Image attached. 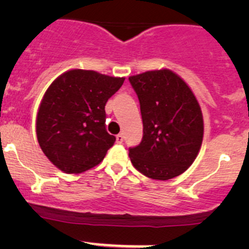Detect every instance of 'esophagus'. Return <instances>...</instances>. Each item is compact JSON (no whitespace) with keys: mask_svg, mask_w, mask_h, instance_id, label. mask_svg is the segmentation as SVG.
<instances>
[{"mask_svg":"<svg viewBox=\"0 0 249 249\" xmlns=\"http://www.w3.org/2000/svg\"><path fill=\"white\" fill-rule=\"evenodd\" d=\"M115 139H117V142L118 143H123V141H124V135H123V134H118L117 136H115Z\"/></svg>","mask_w":249,"mask_h":249,"instance_id":"34e87169","label":"esophagus"}]
</instances>
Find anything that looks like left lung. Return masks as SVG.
Instances as JSON below:
<instances>
[{"instance_id": "left-lung-1", "label": "left lung", "mask_w": 249, "mask_h": 249, "mask_svg": "<svg viewBox=\"0 0 249 249\" xmlns=\"http://www.w3.org/2000/svg\"><path fill=\"white\" fill-rule=\"evenodd\" d=\"M140 101L143 137L129 148L135 169L153 179L177 177L194 162L203 137L200 105L187 83L170 70L129 78Z\"/></svg>"}]
</instances>
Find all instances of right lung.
<instances>
[{
    "mask_svg": "<svg viewBox=\"0 0 249 249\" xmlns=\"http://www.w3.org/2000/svg\"><path fill=\"white\" fill-rule=\"evenodd\" d=\"M125 78L87 70L57 77L44 94L37 113L41 149L57 169L80 173L104 160L115 137L106 130V102Z\"/></svg>",
    "mask_w": 249,
    "mask_h": 249,
    "instance_id": "obj_1",
    "label": "right lung"
}]
</instances>
